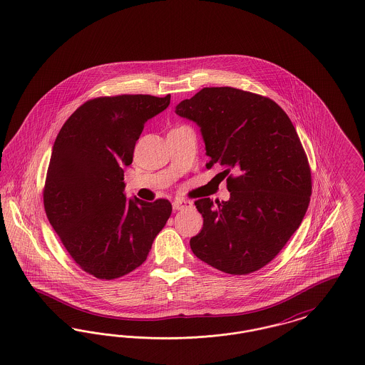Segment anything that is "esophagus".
Listing matches in <instances>:
<instances>
[{
    "instance_id": "34e87169",
    "label": "esophagus",
    "mask_w": 365,
    "mask_h": 365,
    "mask_svg": "<svg viewBox=\"0 0 365 365\" xmlns=\"http://www.w3.org/2000/svg\"><path fill=\"white\" fill-rule=\"evenodd\" d=\"M173 208L174 210H182V209L192 208V202L187 200H182V198H176L173 202Z\"/></svg>"
}]
</instances>
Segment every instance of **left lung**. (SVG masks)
I'll return each mask as SVG.
<instances>
[{
	"instance_id": "obj_1",
	"label": "left lung",
	"mask_w": 365,
	"mask_h": 365,
	"mask_svg": "<svg viewBox=\"0 0 365 365\" xmlns=\"http://www.w3.org/2000/svg\"><path fill=\"white\" fill-rule=\"evenodd\" d=\"M200 127L207 167H223L227 201H195L204 217L192 253L231 275L272 260L301 225L312 194L294 125L272 100L234 87H205L175 108Z\"/></svg>"
}]
</instances>
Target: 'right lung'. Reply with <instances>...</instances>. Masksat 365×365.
<instances>
[{
	"instance_id": "add662e5",
	"label": "right lung",
	"mask_w": 365,
	"mask_h": 365,
	"mask_svg": "<svg viewBox=\"0 0 365 365\" xmlns=\"http://www.w3.org/2000/svg\"><path fill=\"white\" fill-rule=\"evenodd\" d=\"M170 101V94L90 100L54 140L43 190L46 216L71 257L96 278L134 271L171 216L168 200L127 198L123 182L145 123Z\"/></svg>"
}]
</instances>
